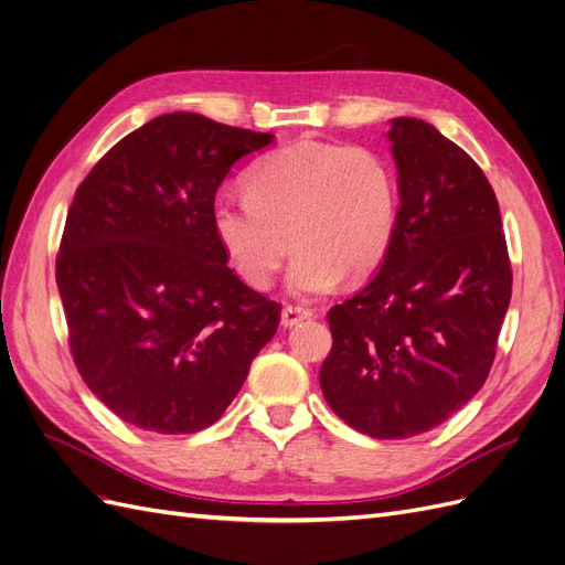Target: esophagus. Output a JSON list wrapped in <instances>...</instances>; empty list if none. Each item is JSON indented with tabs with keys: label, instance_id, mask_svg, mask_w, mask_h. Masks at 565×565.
<instances>
[{
	"label": "esophagus",
	"instance_id": "obj_1",
	"mask_svg": "<svg viewBox=\"0 0 565 565\" xmlns=\"http://www.w3.org/2000/svg\"><path fill=\"white\" fill-rule=\"evenodd\" d=\"M311 318V311L303 309V306H285L282 313H280V322L282 328H295L297 322Z\"/></svg>",
	"mask_w": 565,
	"mask_h": 565
}]
</instances>
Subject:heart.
<instances>
[{"mask_svg": "<svg viewBox=\"0 0 565 565\" xmlns=\"http://www.w3.org/2000/svg\"><path fill=\"white\" fill-rule=\"evenodd\" d=\"M398 179L377 150L303 141L252 167L247 195L212 202V233L249 287L270 285L289 252L297 297L365 280L382 266L398 226Z\"/></svg>", "mask_w": 565, "mask_h": 565, "instance_id": "b5f03b06", "label": "heart"}]
</instances>
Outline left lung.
Returning <instances> with one entry per match:
<instances>
[{"label": "left lung", "mask_w": 565, "mask_h": 565, "mask_svg": "<svg viewBox=\"0 0 565 565\" xmlns=\"http://www.w3.org/2000/svg\"><path fill=\"white\" fill-rule=\"evenodd\" d=\"M386 139L396 235L377 276L328 313L320 388L355 431L409 438L450 419L488 380L511 266L481 167L417 117H393Z\"/></svg>", "instance_id": "8db88e82"}]
</instances>
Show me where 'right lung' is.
<instances>
[{
	"label": "right lung",
	"instance_id": "obj_1",
	"mask_svg": "<svg viewBox=\"0 0 565 565\" xmlns=\"http://www.w3.org/2000/svg\"><path fill=\"white\" fill-rule=\"evenodd\" d=\"M276 136L169 113L113 146L77 188L56 259L75 365L127 424L195 434L245 384L280 306L228 268L212 202Z\"/></svg>",
	"mask_w": 565,
	"mask_h": 565
}]
</instances>
